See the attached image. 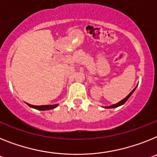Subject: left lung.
Returning <instances> with one entry per match:
<instances>
[{"label": "left lung", "mask_w": 157, "mask_h": 157, "mask_svg": "<svg viewBox=\"0 0 157 157\" xmlns=\"http://www.w3.org/2000/svg\"><path fill=\"white\" fill-rule=\"evenodd\" d=\"M136 87H135V88H134L133 90H132V91H131V93H130V94H128V96H127V97H125V98H124V99H122V100H121V101H120L119 102L116 103V104H113V105H109V106H105V108H106V109L117 108V107H118V106H121V105H124V103H125V102H126L127 101H128V98H129L130 97H131V94H133V92H134V91H135V89H136Z\"/></svg>", "instance_id": "obj_1"}]
</instances>
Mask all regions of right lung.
<instances>
[{
    "label": "right lung",
    "mask_w": 157,
    "mask_h": 157,
    "mask_svg": "<svg viewBox=\"0 0 157 157\" xmlns=\"http://www.w3.org/2000/svg\"><path fill=\"white\" fill-rule=\"evenodd\" d=\"M27 105H29V107L31 108H34L38 110H50V109H53L56 107L58 106V104H56V105H30V104H28Z\"/></svg>",
    "instance_id": "right-lung-1"
}]
</instances>
